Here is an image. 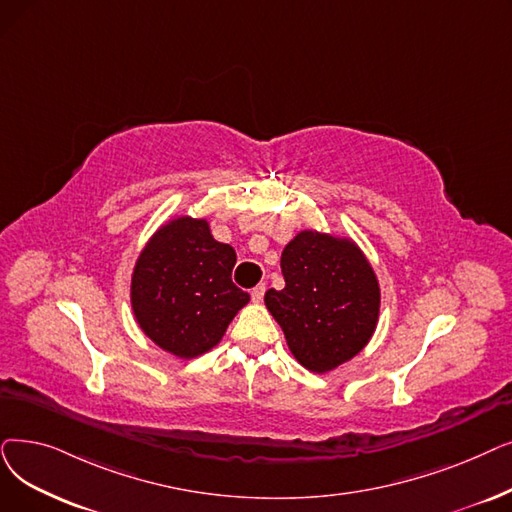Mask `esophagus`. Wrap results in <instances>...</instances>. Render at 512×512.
<instances>
[{
    "label": "esophagus",
    "instance_id": "1",
    "mask_svg": "<svg viewBox=\"0 0 512 512\" xmlns=\"http://www.w3.org/2000/svg\"><path fill=\"white\" fill-rule=\"evenodd\" d=\"M263 295H265V286L263 284H257L253 291H251V299L255 301V303H259L261 299H263Z\"/></svg>",
    "mask_w": 512,
    "mask_h": 512
}]
</instances>
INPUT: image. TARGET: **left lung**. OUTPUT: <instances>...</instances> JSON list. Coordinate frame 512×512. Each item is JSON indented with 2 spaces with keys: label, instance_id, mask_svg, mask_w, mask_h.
I'll list each match as a JSON object with an SVG mask.
<instances>
[{
  "label": "left lung",
  "instance_id": "obj_1",
  "mask_svg": "<svg viewBox=\"0 0 512 512\" xmlns=\"http://www.w3.org/2000/svg\"><path fill=\"white\" fill-rule=\"evenodd\" d=\"M284 288L265 293L295 360L326 374L353 360L372 339L381 286L358 242L301 230L282 251Z\"/></svg>",
  "mask_w": 512,
  "mask_h": 512
}]
</instances>
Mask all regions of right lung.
Returning <instances> with one entry per match:
<instances>
[{
    "label": "right lung",
    "mask_w": 512,
    "mask_h": 512,
    "mask_svg": "<svg viewBox=\"0 0 512 512\" xmlns=\"http://www.w3.org/2000/svg\"><path fill=\"white\" fill-rule=\"evenodd\" d=\"M236 251L205 217L175 215L154 232L131 272L129 299L144 335L180 360L211 351L251 301L232 282Z\"/></svg>",
    "instance_id": "obj_1"
}]
</instances>
